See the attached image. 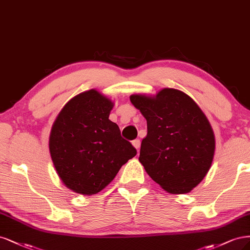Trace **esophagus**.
<instances>
[{"label": "esophagus", "mask_w": 250, "mask_h": 250, "mask_svg": "<svg viewBox=\"0 0 250 250\" xmlns=\"http://www.w3.org/2000/svg\"><path fill=\"white\" fill-rule=\"evenodd\" d=\"M132 144L134 146V147L137 149V150H139V147H140V140L139 139H135V140H133L132 141Z\"/></svg>", "instance_id": "34e87169"}]
</instances>
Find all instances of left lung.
Segmentation results:
<instances>
[{
	"mask_svg": "<svg viewBox=\"0 0 250 250\" xmlns=\"http://www.w3.org/2000/svg\"><path fill=\"white\" fill-rule=\"evenodd\" d=\"M130 100L147 123L139 157L146 172L169 193L190 192L214 157L215 137L206 115L190 96L172 88L156 98L135 94Z\"/></svg>",
	"mask_w": 250,
	"mask_h": 250,
	"instance_id": "left-lung-1",
	"label": "left lung"
}]
</instances>
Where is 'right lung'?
I'll return each instance as SVG.
<instances>
[{
	"label": "right lung",
	"mask_w": 250,
	"mask_h": 250,
	"mask_svg": "<svg viewBox=\"0 0 250 250\" xmlns=\"http://www.w3.org/2000/svg\"><path fill=\"white\" fill-rule=\"evenodd\" d=\"M113 103L96 90L71 99L61 110L50 136L54 166L64 185L91 195L115 178L137 150L109 119Z\"/></svg>",
	"instance_id": "right-lung-1"
}]
</instances>
